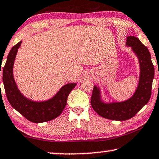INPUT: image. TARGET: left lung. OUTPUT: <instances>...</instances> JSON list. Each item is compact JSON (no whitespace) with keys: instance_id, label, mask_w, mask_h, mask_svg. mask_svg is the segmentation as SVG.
<instances>
[{"instance_id":"left-lung-1","label":"left lung","mask_w":159,"mask_h":159,"mask_svg":"<svg viewBox=\"0 0 159 159\" xmlns=\"http://www.w3.org/2000/svg\"><path fill=\"white\" fill-rule=\"evenodd\" d=\"M125 44L131 47L139 62V84L134 94L124 102L104 103L101 98L100 89L95 85L90 101L95 112L100 116L112 120H125L133 117L148 104L151 96L154 66L149 50L135 36H128Z\"/></svg>"}]
</instances>
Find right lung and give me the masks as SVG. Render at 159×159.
I'll list each match as a JSON object with an SVG mask.
<instances>
[{
  "mask_svg": "<svg viewBox=\"0 0 159 159\" xmlns=\"http://www.w3.org/2000/svg\"><path fill=\"white\" fill-rule=\"evenodd\" d=\"M21 43L20 41L10 50L3 69V82L8 101L14 109L30 122L39 123L53 120L64 110L68 96L77 83L65 84L55 96L44 102H34L25 97L18 89L13 77L14 60Z\"/></svg>",
  "mask_w": 159,
  "mask_h": 159,
  "instance_id": "obj_1",
  "label": "right lung"
}]
</instances>
